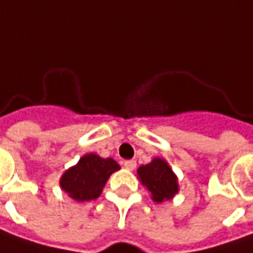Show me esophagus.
<instances>
[{"label": "esophagus", "instance_id": "34e87169", "mask_svg": "<svg viewBox=\"0 0 253 253\" xmlns=\"http://www.w3.org/2000/svg\"><path fill=\"white\" fill-rule=\"evenodd\" d=\"M123 165H125V168H126V169L133 170L135 168V161H133V160H128V161L123 162Z\"/></svg>", "mask_w": 253, "mask_h": 253}]
</instances>
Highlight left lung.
Wrapping results in <instances>:
<instances>
[{
    "label": "left lung",
    "instance_id": "8db88e82",
    "mask_svg": "<svg viewBox=\"0 0 253 253\" xmlns=\"http://www.w3.org/2000/svg\"><path fill=\"white\" fill-rule=\"evenodd\" d=\"M137 173L141 183L151 192L153 199L158 203L169 200L178 192V179L161 158H155L148 165L140 167Z\"/></svg>",
    "mask_w": 253,
    "mask_h": 253
}]
</instances>
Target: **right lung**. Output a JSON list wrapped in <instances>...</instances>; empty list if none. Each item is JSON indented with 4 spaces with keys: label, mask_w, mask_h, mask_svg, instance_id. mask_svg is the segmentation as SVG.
<instances>
[{
    "label": "right lung",
    "mask_w": 253,
    "mask_h": 253,
    "mask_svg": "<svg viewBox=\"0 0 253 253\" xmlns=\"http://www.w3.org/2000/svg\"><path fill=\"white\" fill-rule=\"evenodd\" d=\"M119 168L118 162L112 158L86 154L75 167L66 170L60 180V186L77 202L95 200L99 197L108 178Z\"/></svg>",
    "instance_id": "add662e5"
}]
</instances>
